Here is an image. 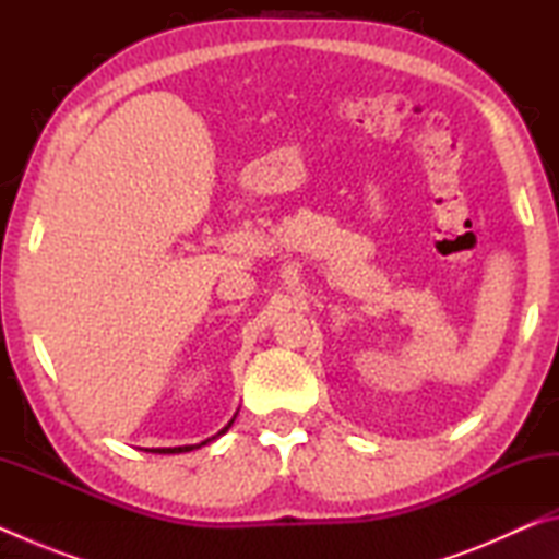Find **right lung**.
<instances>
[{"mask_svg": "<svg viewBox=\"0 0 559 559\" xmlns=\"http://www.w3.org/2000/svg\"><path fill=\"white\" fill-rule=\"evenodd\" d=\"M234 419H236V416H234ZM234 419L229 421V424H226V427L219 431V433H216V437H222V433H226V431H229V427H231V424H234ZM216 437H212V439H206V441H202V443H194V447H175V449H150V451H153V453H187V451H192V449H200V447H204V443H210V441H214Z\"/></svg>", "mask_w": 559, "mask_h": 559, "instance_id": "1", "label": "right lung"}]
</instances>
